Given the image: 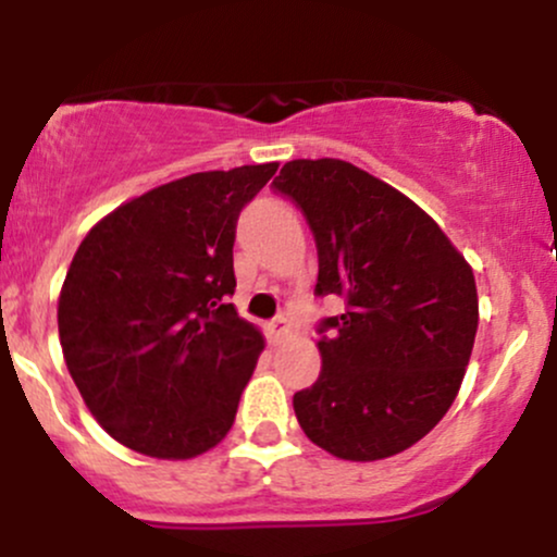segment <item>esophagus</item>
Segmentation results:
<instances>
[{"label": "esophagus", "mask_w": 557, "mask_h": 557, "mask_svg": "<svg viewBox=\"0 0 557 557\" xmlns=\"http://www.w3.org/2000/svg\"><path fill=\"white\" fill-rule=\"evenodd\" d=\"M270 335H272V343H283L287 337H293V322L287 317H277L274 322L270 324Z\"/></svg>", "instance_id": "obj_1"}]
</instances>
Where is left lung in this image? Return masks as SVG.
I'll list each match as a JSON object with an SVG mask.
<instances>
[{"label": "left lung", "mask_w": 557, "mask_h": 557, "mask_svg": "<svg viewBox=\"0 0 557 557\" xmlns=\"http://www.w3.org/2000/svg\"><path fill=\"white\" fill-rule=\"evenodd\" d=\"M274 188L304 209L322 324V374L293 395L300 430L343 461H382L430 434L461 389L479 324L474 270L419 203L343 159H293Z\"/></svg>", "instance_id": "1"}]
</instances>
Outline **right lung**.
<instances>
[{
  "label": "right lung",
  "mask_w": 557,
  "mask_h": 557,
  "mask_svg": "<svg viewBox=\"0 0 557 557\" xmlns=\"http://www.w3.org/2000/svg\"><path fill=\"white\" fill-rule=\"evenodd\" d=\"M277 162L194 172L101 216L57 304L67 372L101 430L140 456L185 461L225 440L264 350L238 317L240 209Z\"/></svg>",
  "instance_id": "obj_1"
}]
</instances>
